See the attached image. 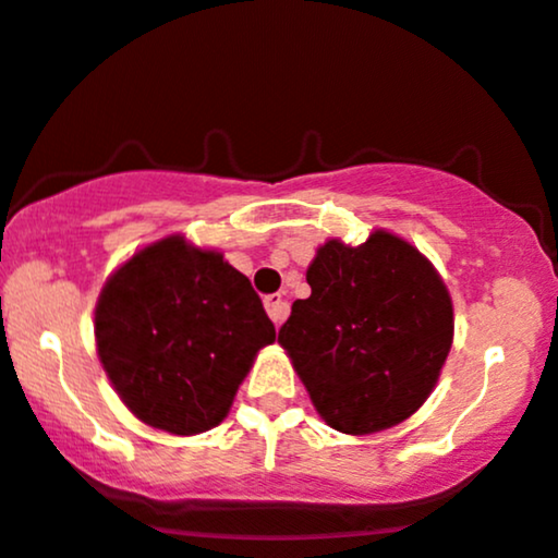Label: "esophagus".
<instances>
[{
	"instance_id": "1",
	"label": "esophagus",
	"mask_w": 558,
	"mask_h": 558,
	"mask_svg": "<svg viewBox=\"0 0 558 558\" xmlns=\"http://www.w3.org/2000/svg\"><path fill=\"white\" fill-rule=\"evenodd\" d=\"M265 308L275 324H283V319L288 316V301L280 293L265 295Z\"/></svg>"
}]
</instances>
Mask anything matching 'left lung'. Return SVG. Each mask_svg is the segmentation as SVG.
I'll use <instances>...</instances> for the list:
<instances>
[{
  "label": "left lung",
  "instance_id": "left-lung-1",
  "mask_svg": "<svg viewBox=\"0 0 558 558\" xmlns=\"http://www.w3.org/2000/svg\"><path fill=\"white\" fill-rule=\"evenodd\" d=\"M306 280L312 295L293 303L278 342L324 422L368 435L417 412L453 342V303L435 267L376 231L361 246H319Z\"/></svg>",
  "mask_w": 558,
  "mask_h": 558
}]
</instances>
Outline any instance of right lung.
I'll list each match as a JSON object with an SVG mask.
<instances>
[{"label":"right lung","mask_w":558,"mask_h":558,"mask_svg":"<svg viewBox=\"0 0 558 558\" xmlns=\"http://www.w3.org/2000/svg\"><path fill=\"white\" fill-rule=\"evenodd\" d=\"M97 355L125 407L174 435L216 427L275 327L223 255L167 236L105 283Z\"/></svg>","instance_id":"right-lung-1"}]
</instances>
